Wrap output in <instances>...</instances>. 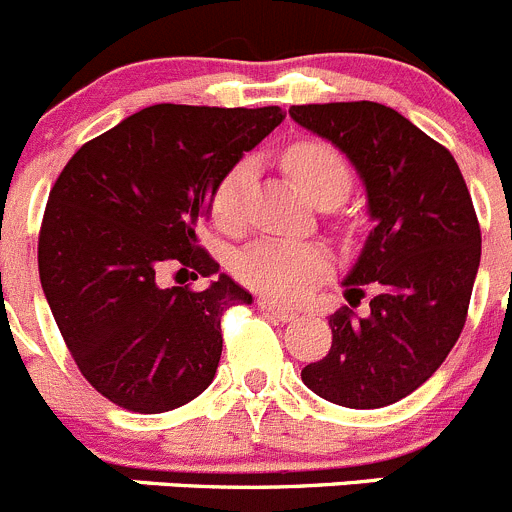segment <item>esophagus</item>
<instances>
[{
  "mask_svg": "<svg viewBox=\"0 0 512 512\" xmlns=\"http://www.w3.org/2000/svg\"><path fill=\"white\" fill-rule=\"evenodd\" d=\"M259 309H264L269 317H274V320H279V322H292L294 317H297V312H292V309L276 307L274 302H266V299H259Z\"/></svg>",
  "mask_w": 512,
  "mask_h": 512,
  "instance_id": "1",
  "label": "esophagus"
}]
</instances>
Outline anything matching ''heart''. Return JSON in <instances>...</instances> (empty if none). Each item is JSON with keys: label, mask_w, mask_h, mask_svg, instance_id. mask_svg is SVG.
Returning <instances> with one entry per match:
<instances>
[{"label": "heart", "mask_w": 512, "mask_h": 512, "mask_svg": "<svg viewBox=\"0 0 512 512\" xmlns=\"http://www.w3.org/2000/svg\"><path fill=\"white\" fill-rule=\"evenodd\" d=\"M284 167L317 205L340 203L350 190V167L332 144L302 139L284 152ZM253 180L251 159H238L225 172L210 195V213L225 231L243 223V200ZM330 253L317 243L256 241L233 259V271L253 292L274 302L292 304L307 297L312 287L330 271Z\"/></svg>", "instance_id": "b5f03b06"}]
</instances>
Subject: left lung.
Returning <instances> with one entry per match:
<instances>
[{
	"instance_id": "8db88e82",
	"label": "left lung",
	"mask_w": 512,
	"mask_h": 512,
	"mask_svg": "<svg viewBox=\"0 0 512 512\" xmlns=\"http://www.w3.org/2000/svg\"><path fill=\"white\" fill-rule=\"evenodd\" d=\"M297 124L348 154L368 190L373 228L345 276L350 306L376 289L368 318L330 314L332 348L304 365L325 401L381 409L437 373L467 322L482 233L452 152L406 116L373 101L307 103Z\"/></svg>"
}]
</instances>
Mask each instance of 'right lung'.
<instances>
[{
	"instance_id": "add662e5",
	"label": "right lung",
	"mask_w": 512,
	"mask_h": 512,
	"mask_svg": "<svg viewBox=\"0 0 512 512\" xmlns=\"http://www.w3.org/2000/svg\"><path fill=\"white\" fill-rule=\"evenodd\" d=\"M281 119L279 106L157 103L83 144L55 180L37 238L42 292L83 378L121 409L172 411L213 381L220 317L251 294L225 274L203 292L159 279L218 271L198 241L210 195Z\"/></svg>"
}]
</instances>
